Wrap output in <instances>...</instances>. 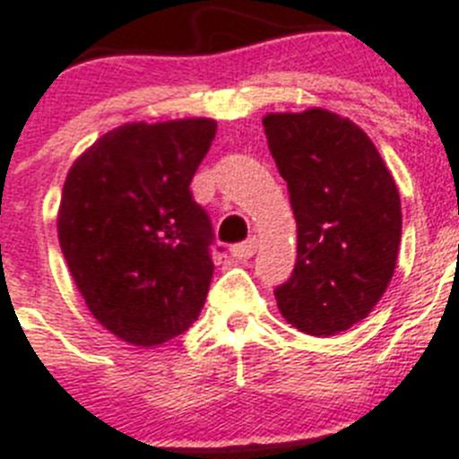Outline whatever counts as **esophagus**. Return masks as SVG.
Here are the masks:
<instances>
[{"instance_id": "34e87169", "label": "esophagus", "mask_w": 459, "mask_h": 459, "mask_svg": "<svg viewBox=\"0 0 459 459\" xmlns=\"http://www.w3.org/2000/svg\"><path fill=\"white\" fill-rule=\"evenodd\" d=\"M254 252H256V240H254V238H249V240H245V242H238V245H233V247H230V254H233V256L240 261L252 259Z\"/></svg>"}]
</instances>
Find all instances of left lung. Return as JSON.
Wrapping results in <instances>:
<instances>
[{
	"mask_svg": "<svg viewBox=\"0 0 459 459\" xmlns=\"http://www.w3.org/2000/svg\"><path fill=\"white\" fill-rule=\"evenodd\" d=\"M264 128L299 230L277 307L299 331L333 336L367 317L390 284L402 240L399 191L348 118L326 109L268 114Z\"/></svg>",
	"mask_w": 459,
	"mask_h": 459,
	"instance_id": "8db88e82",
	"label": "left lung"
}]
</instances>
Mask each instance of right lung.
<instances>
[{"label":"right lung","instance_id":"1","mask_svg":"<svg viewBox=\"0 0 459 459\" xmlns=\"http://www.w3.org/2000/svg\"><path fill=\"white\" fill-rule=\"evenodd\" d=\"M214 133L212 118L126 123L65 179L60 247L92 317L121 341L160 345L203 310L214 230L188 186Z\"/></svg>","mask_w":459,"mask_h":459}]
</instances>
